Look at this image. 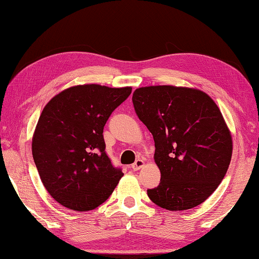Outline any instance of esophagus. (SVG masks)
Segmentation results:
<instances>
[{
  "instance_id": "obj_1",
  "label": "esophagus",
  "mask_w": 259,
  "mask_h": 259,
  "mask_svg": "<svg viewBox=\"0 0 259 259\" xmlns=\"http://www.w3.org/2000/svg\"><path fill=\"white\" fill-rule=\"evenodd\" d=\"M144 165H145V162H144V160L138 159V160H136V162L133 165H131V168H133V170H135V171H137V170L142 169Z\"/></svg>"
}]
</instances>
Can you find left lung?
I'll list each match as a JSON object with an SVG mask.
<instances>
[{
	"mask_svg": "<svg viewBox=\"0 0 259 259\" xmlns=\"http://www.w3.org/2000/svg\"><path fill=\"white\" fill-rule=\"evenodd\" d=\"M135 111L155 143L159 186L152 202L181 211L204 202L229 169L233 142L221 109L194 88L150 85L133 95Z\"/></svg>",
	"mask_w": 259,
	"mask_h": 259,
	"instance_id": "8db88e82",
	"label": "left lung"
}]
</instances>
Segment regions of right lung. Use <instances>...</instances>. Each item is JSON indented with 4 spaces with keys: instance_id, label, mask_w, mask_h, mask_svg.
<instances>
[{
    "instance_id": "obj_1",
    "label": "right lung",
    "mask_w": 259,
    "mask_h": 259,
    "mask_svg": "<svg viewBox=\"0 0 259 259\" xmlns=\"http://www.w3.org/2000/svg\"><path fill=\"white\" fill-rule=\"evenodd\" d=\"M131 87L78 84L50 99L32 139L33 159L48 193L59 204L89 211L104 203L123 176L105 153L104 125Z\"/></svg>"
}]
</instances>
